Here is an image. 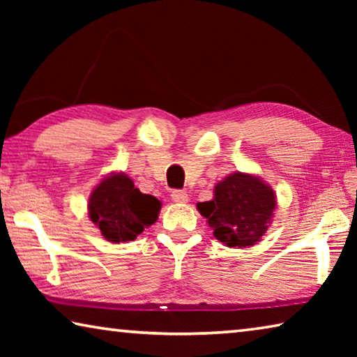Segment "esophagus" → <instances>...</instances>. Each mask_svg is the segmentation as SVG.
Instances as JSON below:
<instances>
[{
  "label": "esophagus",
  "instance_id": "34e87169",
  "mask_svg": "<svg viewBox=\"0 0 357 357\" xmlns=\"http://www.w3.org/2000/svg\"><path fill=\"white\" fill-rule=\"evenodd\" d=\"M172 200L174 203H187L189 202V195L184 190H173L172 192Z\"/></svg>",
  "mask_w": 357,
  "mask_h": 357
}]
</instances>
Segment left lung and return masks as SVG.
I'll return each instance as SVG.
<instances>
[{
  "label": "left lung",
  "instance_id": "obj_1",
  "mask_svg": "<svg viewBox=\"0 0 357 357\" xmlns=\"http://www.w3.org/2000/svg\"><path fill=\"white\" fill-rule=\"evenodd\" d=\"M214 236L228 247H250L268 229L275 195L261 179L233 173L215 185L211 202L197 204Z\"/></svg>",
  "mask_w": 357,
  "mask_h": 357
}]
</instances>
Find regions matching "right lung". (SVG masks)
Masks as SVG:
<instances>
[{
	"label": "right lung",
	"mask_w": 357,
	"mask_h": 357,
	"mask_svg": "<svg viewBox=\"0 0 357 357\" xmlns=\"http://www.w3.org/2000/svg\"><path fill=\"white\" fill-rule=\"evenodd\" d=\"M89 217L110 243L137 239L144 228L153 225L160 211V202L137 189L124 173L112 174L89 197Z\"/></svg>",
	"instance_id": "add662e5"
}]
</instances>
